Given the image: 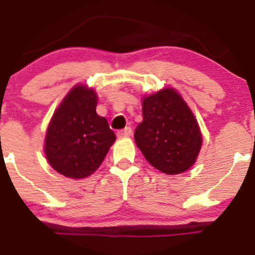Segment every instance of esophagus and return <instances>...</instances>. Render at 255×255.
<instances>
[{
    "label": "esophagus",
    "mask_w": 255,
    "mask_h": 255,
    "mask_svg": "<svg viewBox=\"0 0 255 255\" xmlns=\"http://www.w3.org/2000/svg\"><path fill=\"white\" fill-rule=\"evenodd\" d=\"M117 136H118V137H129V136H132V128L126 127L125 129L119 130V132L117 133Z\"/></svg>",
    "instance_id": "1"
}]
</instances>
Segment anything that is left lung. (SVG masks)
Segmentation results:
<instances>
[{"instance_id": "8db88e82", "label": "left lung", "mask_w": 255, "mask_h": 255, "mask_svg": "<svg viewBox=\"0 0 255 255\" xmlns=\"http://www.w3.org/2000/svg\"><path fill=\"white\" fill-rule=\"evenodd\" d=\"M142 116L134 141L144 159L167 175L193 166L201 151L202 133L193 112L175 89L144 95Z\"/></svg>"}]
</instances>
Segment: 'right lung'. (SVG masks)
<instances>
[{"label":"right lung","instance_id":"add662e5","mask_svg":"<svg viewBox=\"0 0 255 255\" xmlns=\"http://www.w3.org/2000/svg\"><path fill=\"white\" fill-rule=\"evenodd\" d=\"M98 95L86 85L73 86L47 128L44 153L54 170L72 179L91 175L116 141L104 117L96 114Z\"/></svg>","mask_w":255,"mask_h":255}]
</instances>
